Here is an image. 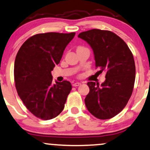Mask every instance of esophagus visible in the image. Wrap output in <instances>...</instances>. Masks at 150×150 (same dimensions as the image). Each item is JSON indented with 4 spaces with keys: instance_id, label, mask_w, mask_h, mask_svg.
Listing matches in <instances>:
<instances>
[{
    "instance_id": "esophagus-1",
    "label": "esophagus",
    "mask_w": 150,
    "mask_h": 150,
    "mask_svg": "<svg viewBox=\"0 0 150 150\" xmlns=\"http://www.w3.org/2000/svg\"><path fill=\"white\" fill-rule=\"evenodd\" d=\"M81 84V83H80V82H74V83H73V86H80Z\"/></svg>"
}]
</instances>
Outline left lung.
<instances>
[{
    "label": "left lung",
    "instance_id": "1",
    "mask_svg": "<svg viewBox=\"0 0 150 150\" xmlns=\"http://www.w3.org/2000/svg\"><path fill=\"white\" fill-rule=\"evenodd\" d=\"M78 37L92 48L96 68L106 73L100 85L87 83L89 93L84 99L86 107L96 118H112L127 105L132 94L136 78L132 52L123 40L110 30L91 29Z\"/></svg>",
    "mask_w": 150,
    "mask_h": 150
}]
</instances>
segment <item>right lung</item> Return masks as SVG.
<instances>
[{"instance_id": "right-lung-1", "label": "right lung", "mask_w": 150, "mask_h": 150, "mask_svg": "<svg viewBox=\"0 0 150 150\" xmlns=\"http://www.w3.org/2000/svg\"><path fill=\"white\" fill-rule=\"evenodd\" d=\"M75 35L36 34L26 40L17 52L14 68L16 89L27 109L38 118L52 120L64 110L71 84L66 80L52 84L51 72Z\"/></svg>"}]
</instances>
